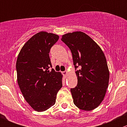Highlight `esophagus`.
<instances>
[{"instance_id": "obj_1", "label": "esophagus", "mask_w": 127, "mask_h": 127, "mask_svg": "<svg viewBox=\"0 0 127 127\" xmlns=\"http://www.w3.org/2000/svg\"><path fill=\"white\" fill-rule=\"evenodd\" d=\"M62 74H63L64 76L65 77H66L67 76V74H68V72H67V71H65L62 72Z\"/></svg>"}]
</instances>
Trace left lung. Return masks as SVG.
<instances>
[{
  "instance_id": "8db88e82",
  "label": "left lung",
  "mask_w": 127,
  "mask_h": 127,
  "mask_svg": "<svg viewBox=\"0 0 127 127\" xmlns=\"http://www.w3.org/2000/svg\"><path fill=\"white\" fill-rule=\"evenodd\" d=\"M61 40L69 48L77 77V85L71 88L74 104L80 109L92 111L103 101L109 80V71L103 50L87 34L81 31L62 35Z\"/></svg>"
}]
</instances>
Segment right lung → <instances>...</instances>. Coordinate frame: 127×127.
I'll return each mask as SVG.
<instances>
[{
  "label": "right lung",
  "mask_w": 127,
  "mask_h": 127,
  "mask_svg": "<svg viewBox=\"0 0 127 127\" xmlns=\"http://www.w3.org/2000/svg\"><path fill=\"white\" fill-rule=\"evenodd\" d=\"M58 39L56 34L39 32L24 43L16 60L19 87L27 103L37 112L53 106L62 87V74L49 69L50 50Z\"/></svg>",
  "instance_id": "add662e5"
}]
</instances>
